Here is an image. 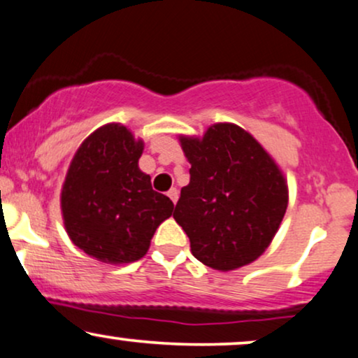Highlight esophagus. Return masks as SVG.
Instances as JSON below:
<instances>
[{"label":"esophagus","mask_w":358,"mask_h":358,"mask_svg":"<svg viewBox=\"0 0 358 358\" xmlns=\"http://www.w3.org/2000/svg\"><path fill=\"white\" fill-rule=\"evenodd\" d=\"M167 196H169V199L176 204V202H178V199H179V191L176 187H171L169 191H167Z\"/></svg>","instance_id":"34e87169"}]
</instances>
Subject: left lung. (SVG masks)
Here are the masks:
<instances>
[{"instance_id":"8db88e82","label":"left lung","mask_w":358,"mask_h":358,"mask_svg":"<svg viewBox=\"0 0 358 358\" xmlns=\"http://www.w3.org/2000/svg\"><path fill=\"white\" fill-rule=\"evenodd\" d=\"M191 180L180 189L174 219L192 255L215 271H232L259 257L287 209L284 176L249 132L210 126L202 139L180 138Z\"/></svg>"}]
</instances>
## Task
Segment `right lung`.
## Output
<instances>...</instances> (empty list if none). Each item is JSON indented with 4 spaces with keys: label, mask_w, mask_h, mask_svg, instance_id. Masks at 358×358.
Returning a JSON list of instances; mask_svg holds the SVG:
<instances>
[{
    "label": "right lung",
    "mask_w": 358,
    "mask_h": 358,
    "mask_svg": "<svg viewBox=\"0 0 358 358\" xmlns=\"http://www.w3.org/2000/svg\"><path fill=\"white\" fill-rule=\"evenodd\" d=\"M143 141L124 126L99 127L78 149L63 192L64 226L74 245L109 264H129L148 252L174 204L139 169Z\"/></svg>",
    "instance_id": "add662e5"
}]
</instances>
